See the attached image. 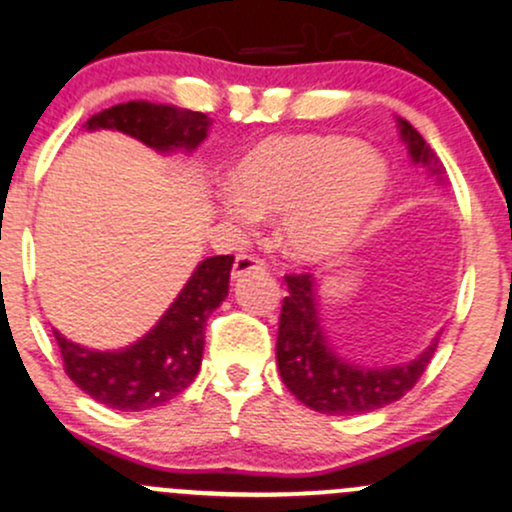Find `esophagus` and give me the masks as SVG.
Listing matches in <instances>:
<instances>
[{"mask_svg":"<svg viewBox=\"0 0 512 512\" xmlns=\"http://www.w3.org/2000/svg\"><path fill=\"white\" fill-rule=\"evenodd\" d=\"M267 264L260 257L255 255H238L236 262H233V279H238V276L248 274V272H257V269H264Z\"/></svg>","mask_w":512,"mask_h":512,"instance_id":"1","label":"esophagus"}]
</instances>
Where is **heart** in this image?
I'll list each match as a JSON object with an SVG mask.
<instances>
[{"instance_id":"1","label":"heart","mask_w":512,"mask_h":512,"mask_svg":"<svg viewBox=\"0 0 512 512\" xmlns=\"http://www.w3.org/2000/svg\"><path fill=\"white\" fill-rule=\"evenodd\" d=\"M385 161L342 134H274L236 163L221 209L238 226L284 214L281 238L303 262L342 252L387 195Z\"/></svg>"}]
</instances>
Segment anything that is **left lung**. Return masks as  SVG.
Listing matches in <instances>:
<instances>
[{"label":"left lung","instance_id":"8db88e82","mask_svg":"<svg viewBox=\"0 0 512 512\" xmlns=\"http://www.w3.org/2000/svg\"><path fill=\"white\" fill-rule=\"evenodd\" d=\"M404 142L416 163H424L433 175L445 168L407 120H399ZM289 296L284 298L276 334V363L284 385L305 407L330 416H354L383 409L397 402L419 383L438 339L414 361L395 368H361L339 358L322 334L315 308V281L308 272L286 274Z\"/></svg>","mask_w":512,"mask_h":512}]
</instances>
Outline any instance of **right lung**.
Listing matches in <instances>:
<instances>
[{
    "label": "right lung",
    "mask_w": 512,
    "mask_h": 512,
    "mask_svg": "<svg viewBox=\"0 0 512 512\" xmlns=\"http://www.w3.org/2000/svg\"><path fill=\"white\" fill-rule=\"evenodd\" d=\"M88 129H117L158 151H192L207 139L209 117L170 105L129 101L86 122ZM233 255L207 257L158 325L122 351H88L55 332L64 373L96 402L120 411L158 407L195 380L202 366L204 327L228 296Z\"/></svg>",
    "instance_id": "obj_1"
}]
</instances>
